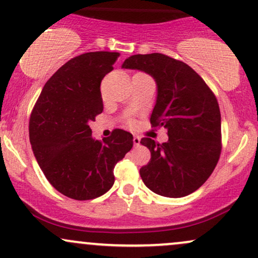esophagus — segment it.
Returning <instances> with one entry per match:
<instances>
[{
	"label": "esophagus",
	"instance_id": "obj_1",
	"mask_svg": "<svg viewBox=\"0 0 258 258\" xmlns=\"http://www.w3.org/2000/svg\"><path fill=\"white\" fill-rule=\"evenodd\" d=\"M133 141H134V145H135V146H139V145H140V141H141V139L139 138V136L134 135V139H133Z\"/></svg>",
	"mask_w": 258,
	"mask_h": 258
}]
</instances>
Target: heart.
Returning <instances> with one entry per match:
<instances>
[{
	"mask_svg": "<svg viewBox=\"0 0 258 258\" xmlns=\"http://www.w3.org/2000/svg\"><path fill=\"white\" fill-rule=\"evenodd\" d=\"M130 123H132V122H130Z\"/></svg>",
	"mask_w": 258,
	"mask_h": 258,
	"instance_id": "heart-1",
	"label": "heart"
}]
</instances>
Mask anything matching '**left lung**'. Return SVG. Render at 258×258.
I'll return each instance as SVG.
<instances>
[{"mask_svg":"<svg viewBox=\"0 0 258 258\" xmlns=\"http://www.w3.org/2000/svg\"><path fill=\"white\" fill-rule=\"evenodd\" d=\"M122 68L141 70L156 80L158 95L151 114L152 126L168 129L169 140L158 144L142 138L151 152L140 169L152 192L168 198L188 196L213 174L222 148L221 113L213 90L190 66L160 53L136 54Z\"/></svg>","mask_w":258,"mask_h":258,"instance_id":"1","label":"left lung"}]
</instances>
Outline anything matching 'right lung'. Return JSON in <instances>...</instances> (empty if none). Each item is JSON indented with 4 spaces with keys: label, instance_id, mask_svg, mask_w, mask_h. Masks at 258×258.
<instances>
[{
    "label": "right lung",
    "instance_id": "add662e5",
    "mask_svg": "<svg viewBox=\"0 0 258 258\" xmlns=\"http://www.w3.org/2000/svg\"><path fill=\"white\" fill-rule=\"evenodd\" d=\"M116 51H90L63 63L44 84L29 123L30 144L51 186L76 201H90L113 186L114 165L133 147V135L114 129L94 140L89 123L104 110L100 84Z\"/></svg>",
    "mask_w": 258,
    "mask_h": 258
}]
</instances>
